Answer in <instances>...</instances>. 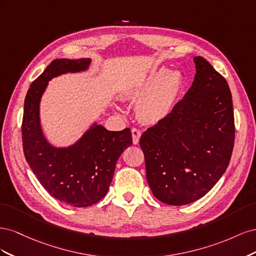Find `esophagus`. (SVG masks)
<instances>
[{"label":"esophagus","mask_w":256,"mask_h":256,"mask_svg":"<svg viewBox=\"0 0 256 256\" xmlns=\"http://www.w3.org/2000/svg\"><path fill=\"white\" fill-rule=\"evenodd\" d=\"M131 132H132L134 144H138V140H140V136H141V130H138L136 128H132V130H131Z\"/></svg>","instance_id":"1"}]
</instances>
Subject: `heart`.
<instances>
[{
	"mask_svg": "<svg viewBox=\"0 0 256 256\" xmlns=\"http://www.w3.org/2000/svg\"><path fill=\"white\" fill-rule=\"evenodd\" d=\"M184 76L180 70L160 68L152 72L131 92L134 98L141 97L136 110L140 118L147 122H158L170 114L184 88Z\"/></svg>",
	"mask_w": 256,
	"mask_h": 256,
	"instance_id": "obj_1",
	"label": "heart"
}]
</instances>
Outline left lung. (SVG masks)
Masks as SVG:
<instances>
[{
  "label": "left lung",
  "instance_id": "left-lung-1",
  "mask_svg": "<svg viewBox=\"0 0 256 256\" xmlns=\"http://www.w3.org/2000/svg\"><path fill=\"white\" fill-rule=\"evenodd\" d=\"M194 63V81L184 98L140 138L152 194L174 206L210 191L226 171L234 148L228 84L204 58L196 56Z\"/></svg>",
  "mask_w": 256,
  "mask_h": 256
}]
</instances>
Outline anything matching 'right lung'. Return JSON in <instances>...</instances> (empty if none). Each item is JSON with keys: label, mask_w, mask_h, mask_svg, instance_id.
I'll return each mask as SVG.
<instances>
[{"label": "right lung", "mask_w": 256, "mask_h": 256, "mask_svg": "<svg viewBox=\"0 0 256 256\" xmlns=\"http://www.w3.org/2000/svg\"><path fill=\"white\" fill-rule=\"evenodd\" d=\"M90 58H56L30 84L22 120L23 152L42 187L62 203L86 207L99 202L109 190L122 152L132 144L129 128L109 131L95 122L78 142L58 148L44 138L40 104L48 82L67 72L86 70Z\"/></svg>", "instance_id": "1"}]
</instances>
